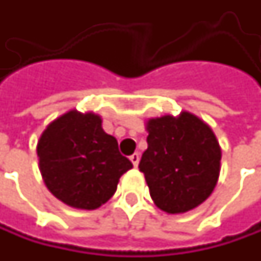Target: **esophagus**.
Masks as SVG:
<instances>
[{"label": "esophagus", "mask_w": 261, "mask_h": 261, "mask_svg": "<svg viewBox=\"0 0 261 261\" xmlns=\"http://www.w3.org/2000/svg\"><path fill=\"white\" fill-rule=\"evenodd\" d=\"M129 160L132 161V164H134V167H138V164H139V154H138V152H135V154H132V155L129 156Z\"/></svg>", "instance_id": "obj_1"}]
</instances>
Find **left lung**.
Instances as JSON below:
<instances>
[{"instance_id":"obj_1","label":"left lung","mask_w":261,"mask_h":261,"mask_svg":"<svg viewBox=\"0 0 261 261\" xmlns=\"http://www.w3.org/2000/svg\"><path fill=\"white\" fill-rule=\"evenodd\" d=\"M148 148L139 170L156 207L185 214L202 205L221 171V146L211 126L190 113L151 117L145 123Z\"/></svg>"}]
</instances>
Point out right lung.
Instances as JSON below:
<instances>
[{
	"mask_svg": "<svg viewBox=\"0 0 261 261\" xmlns=\"http://www.w3.org/2000/svg\"><path fill=\"white\" fill-rule=\"evenodd\" d=\"M101 117L76 109L52 120L37 141L39 170L49 192L75 209L94 211L115 195L132 163L107 135Z\"/></svg>",
	"mask_w": 261,
	"mask_h": 261,
	"instance_id": "obj_1",
	"label": "right lung"
}]
</instances>
